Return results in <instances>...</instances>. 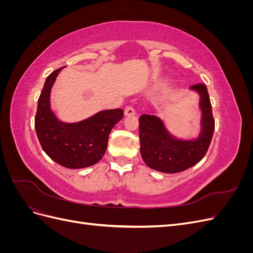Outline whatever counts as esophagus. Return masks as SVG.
Wrapping results in <instances>:
<instances>
[{
  "label": "esophagus",
  "mask_w": 253,
  "mask_h": 253,
  "mask_svg": "<svg viewBox=\"0 0 253 253\" xmlns=\"http://www.w3.org/2000/svg\"><path fill=\"white\" fill-rule=\"evenodd\" d=\"M136 114L135 112V109L133 108V106H126V108L125 109V115L126 116H134V115Z\"/></svg>",
  "instance_id": "esophagus-1"
}]
</instances>
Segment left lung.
<instances>
[{"label": "left lung", "instance_id": "1", "mask_svg": "<svg viewBox=\"0 0 253 253\" xmlns=\"http://www.w3.org/2000/svg\"><path fill=\"white\" fill-rule=\"evenodd\" d=\"M191 89L200 95L202 131L196 139L175 138L166 128L162 119L154 115L139 117L140 154L148 167L163 173H178L193 167L206 155L214 132V118L208 89L203 83Z\"/></svg>", "mask_w": 253, "mask_h": 253}]
</instances>
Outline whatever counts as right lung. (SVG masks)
Here are the masks:
<instances>
[{
	"instance_id": "obj_1",
	"label": "right lung",
	"mask_w": 253,
	"mask_h": 253,
	"mask_svg": "<svg viewBox=\"0 0 253 253\" xmlns=\"http://www.w3.org/2000/svg\"><path fill=\"white\" fill-rule=\"evenodd\" d=\"M62 68L52 72L44 83L38 100L35 127L42 149L53 162L68 169H81L102 158L109 135L124 117V111H101L75 124L60 121L50 109V90Z\"/></svg>"
}]
</instances>
